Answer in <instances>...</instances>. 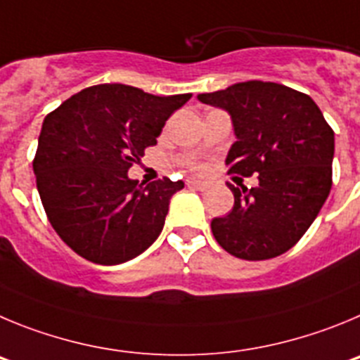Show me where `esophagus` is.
Here are the masks:
<instances>
[{"mask_svg":"<svg viewBox=\"0 0 360 360\" xmlns=\"http://www.w3.org/2000/svg\"><path fill=\"white\" fill-rule=\"evenodd\" d=\"M188 184L193 188H197V190H206V188H210V183H206V181H197V179H192L188 181Z\"/></svg>","mask_w":360,"mask_h":360,"instance_id":"34e87169","label":"esophagus"}]
</instances>
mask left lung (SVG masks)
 <instances>
[{"instance_id": "8db88e82", "label": "left lung", "mask_w": 360, "mask_h": 360, "mask_svg": "<svg viewBox=\"0 0 360 360\" xmlns=\"http://www.w3.org/2000/svg\"><path fill=\"white\" fill-rule=\"evenodd\" d=\"M231 116L236 141L229 172L258 176V186H233V210L212 220L229 255L267 260L289 251L314 222L332 188L333 131L305 93L262 80L197 95Z\"/></svg>"}]
</instances>
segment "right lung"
<instances>
[{"label":"right lung","mask_w":360,"mask_h":360,"mask_svg":"<svg viewBox=\"0 0 360 360\" xmlns=\"http://www.w3.org/2000/svg\"><path fill=\"white\" fill-rule=\"evenodd\" d=\"M192 98L125 84L82 89L44 118L34 174L50 224L77 255L118 265L150 248L183 181L140 183L129 168Z\"/></svg>","instance_id":"obj_1"}]
</instances>
